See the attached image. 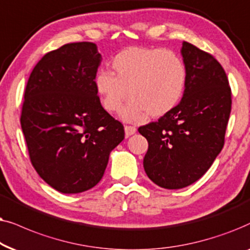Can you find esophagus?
I'll return each instance as SVG.
<instances>
[{
    "instance_id": "esophagus-1",
    "label": "esophagus",
    "mask_w": 250,
    "mask_h": 250,
    "mask_svg": "<svg viewBox=\"0 0 250 250\" xmlns=\"http://www.w3.org/2000/svg\"><path fill=\"white\" fill-rule=\"evenodd\" d=\"M136 130H137V129H136L135 127H132V125H125V136H131V135H134L135 132H136Z\"/></svg>"
}]
</instances>
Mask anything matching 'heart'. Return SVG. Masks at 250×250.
I'll use <instances>...</instances> for the list:
<instances>
[{
    "label": "heart",
    "instance_id": "heart-1",
    "mask_svg": "<svg viewBox=\"0 0 250 250\" xmlns=\"http://www.w3.org/2000/svg\"><path fill=\"white\" fill-rule=\"evenodd\" d=\"M112 74L101 71L95 89L106 112L121 108L125 121L141 122L149 115L160 118L170 112L184 94L188 72L183 59L171 50L129 46L111 62Z\"/></svg>",
    "mask_w": 250,
    "mask_h": 250
}]
</instances>
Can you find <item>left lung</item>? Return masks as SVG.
<instances>
[{
    "instance_id": "1",
    "label": "left lung",
    "mask_w": 250,
    "mask_h": 250,
    "mask_svg": "<svg viewBox=\"0 0 250 250\" xmlns=\"http://www.w3.org/2000/svg\"><path fill=\"white\" fill-rule=\"evenodd\" d=\"M182 56L188 72L182 101L138 128L148 142L146 175L168 189L193 184L210 168L224 146L232 105L228 76L214 56L185 41Z\"/></svg>"
}]
</instances>
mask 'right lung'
I'll return each instance as SVG.
<instances>
[{"label": "right lung", "instance_id": "1", "mask_svg": "<svg viewBox=\"0 0 250 250\" xmlns=\"http://www.w3.org/2000/svg\"><path fill=\"white\" fill-rule=\"evenodd\" d=\"M102 56L92 42L45 53L29 75L21 125L29 159L43 181L62 193L94 188L125 128L103 108L95 89Z\"/></svg>", "mask_w": 250, "mask_h": 250}]
</instances>
